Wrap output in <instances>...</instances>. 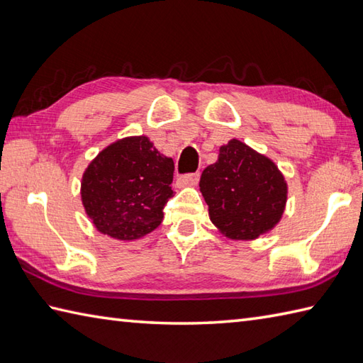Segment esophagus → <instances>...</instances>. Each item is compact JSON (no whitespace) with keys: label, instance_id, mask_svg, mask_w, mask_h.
<instances>
[{"label":"esophagus","instance_id":"1","mask_svg":"<svg viewBox=\"0 0 363 363\" xmlns=\"http://www.w3.org/2000/svg\"><path fill=\"white\" fill-rule=\"evenodd\" d=\"M199 181V173H191V174H184L177 177V187H191V186H196Z\"/></svg>","mask_w":363,"mask_h":363}]
</instances>
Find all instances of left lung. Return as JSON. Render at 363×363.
<instances>
[{
	"label": "left lung",
	"instance_id": "1",
	"mask_svg": "<svg viewBox=\"0 0 363 363\" xmlns=\"http://www.w3.org/2000/svg\"><path fill=\"white\" fill-rule=\"evenodd\" d=\"M199 190L211 221L230 240H256L273 230L289 194L274 162L237 138L220 146L217 162L204 168Z\"/></svg>",
	"mask_w": 363,
	"mask_h": 363
}]
</instances>
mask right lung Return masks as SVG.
<instances>
[{"label": "right lung", "mask_w": 363, "mask_h": 363, "mask_svg": "<svg viewBox=\"0 0 363 363\" xmlns=\"http://www.w3.org/2000/svg\"><path fill=\"white\" fill-rule=\"evenodd\" d=\"M174 164L146 135L111 143L90 162L81 181V199L96 230L115 240H137L164 220L174 191Z\"/></svg>", "instance_id": "obj_1"}]
</instances>
